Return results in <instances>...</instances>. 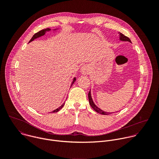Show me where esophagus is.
Wrapping results in <instances>:
<instances>
[{
	"instance_id": "34e87169",
	"label": "esophagus",
	"mask_w": 159,
	"mask_h": 159,
	"mask_svg": "<svg viewBox=\"0 0 159 159\" xmlns=\"http://www.w3.org/2000/svg\"><path fill=\"white\" fill-rule=\"evenodd\" d=\"M80 72H81V73H82V74H84V75L87 74L88 73V69H87V67H86L85 66H82V67L81 68V69H80Z\"/></svg>"
}]
</instances>
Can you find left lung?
<instances>
[{"label": "left lung", "instance_id": "left-lung-1", "mask_svg": "<svg viewBox=\"0 0 159 159\" xmlns=\"http://www.w3.org/2000/svg\"><path fill=\"white\" fill-rule=\"evenodd\" d=\"M120 34V39L121 41H129L130 43L131 42V40L129 39V38H128L127 36H125L124 34H123L122 33H119ZM88 98H89V104L90 105V106L92 107V108L96 111L97 112L99 113V114H101V115H109V114H112V113L113 112H106V111H102V109H101L100 108H99L95 104L94 102H93V100L92 99V97H91V93H90V91L88 94Z\"/></svg>", "mask_w": 159, "mask_h": 159}]
</instances>
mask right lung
I'll list each match as a JSON object with an SVG mask.
<instances>
[{
  "instance_id": "obj_1",
  "label": "right lung",
  "mask_w": 159,
  "mask_h": 159,
  "mask_svg": "<svg viewBox=\"0 0 159 159\" xmlns=\"http://www.w3.org/2000/svg\"><path fill=\"white\" fill-rule=\"evenodd\" d=\"M58 30V29H55V30H53V31H56V30ZM51 31V29H50V28H47V29L42 30L39 31V32L36 33V34H34L32 38L30 39V42H29V43H30V42L33 41L34 39H36V38H39V37H41V36H42L44 35V34H45V33H46L47 31ZM75 80H76V78H75V77H74V80H73V82H72V84H71V87H72V85L74 84V83L75 82ZM64 105H65V102H63V104H62L61 106H60L59 107H58L57 109H55L54 111H52V112L53 113V112H58V111H60V109L63 107V106H64Z\"/></svg>"
}]
</instances>
